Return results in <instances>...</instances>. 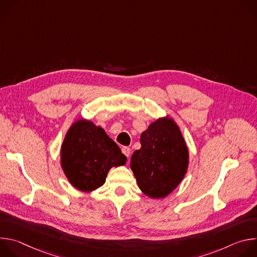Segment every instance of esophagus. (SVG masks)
I'll return each instance as SVG.
<instances>
[{"mask_svg":"<svg viewBox=\"0 0 257 257\" xmlns=\"http://www.w3.org/2000/svg\"><path fill=\"white\" fill-rule=\"evenodd\" d=\"M122 153H123L127 158H129L130 155H131V150L128 148V146H124V148L122 149Z\"/></svg>","mask_w":257,"mask_h":257,"instance_id":"obj_1","label":"esophagus"}]
</instances>
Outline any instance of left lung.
<instances>
[{"label":"left lung","instance_id":"left-lung-1","mask_svg":"<svg viewBox=\"0 0 257 257\" xmlns=\"http://www.w3.org/2000/svg\"><path fill=\"white\" fill-rule=\"evenodd\" d=\"M140 143L130 165L138 186L152 198L165 197L187 172L189 156L184 138L173 120L164 118L141 134Z\"/></svg>","mask_w":257,"mask_h":257}]
</instances>
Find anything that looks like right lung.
Segmentation results:
<instances>
[{"label": "right lung", "mask_w": 257, "mask_h": 257, "mask_svg": "<svg viewBox=\"0 0 257 257\" xmlns=\"http://www.w3.org/2000/svg\"><path fill=\"white\" fill-rule=\"evenodd\" d=\"M126 162L117 143L90 121L73 124L62 144V168L71 184L80 191L100 187L108 170Z\"/></svg>", "instance_id": "right-lung-1"}]
</instances>
